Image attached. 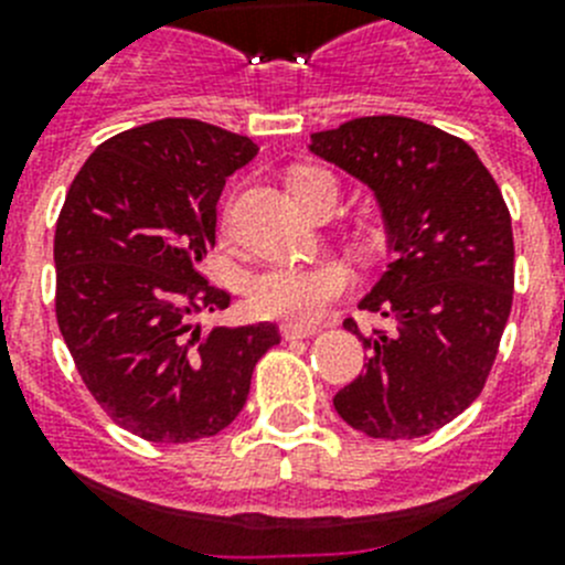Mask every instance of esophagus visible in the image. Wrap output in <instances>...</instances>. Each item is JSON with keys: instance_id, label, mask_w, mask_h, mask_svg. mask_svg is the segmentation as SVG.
Segmentation results:
<instances>
[{"instance_id": "1", "label": "esophagus", "mask_w": 565, "mask_h": 565, "mask_svg": "<svg viewBox=\"0 0 565 565\" xmlns=\"http://www.w3.org/2000/svg\"><path fill=\"white\" fill-rule=\"evenodd\" d=\"M313 333H317L313 326H294V322H286V326H282V337L286 339H308L313 337Z\"/></svg>"}]
</instances>
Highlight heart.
<instances>
[{"instance_id":"1","label":"heart","mask_w":565,"mask_h":565,"mask_svg":"<svg viewBox=\"0 0 565 565\" xmlns=\"http://www.w3.org/2000/svg\"><path fill=\"white\" fill-rule=\"evenodd\" d=\"M331 174L322 169H297L291 174V192L299 203L306 201L313 183ZM348 288V268L337 259L322 263H277L254 271L248 277V306L257 317L286 319L294 326H313L328 311L333 299Z\"/></svg>"}]
</instances>
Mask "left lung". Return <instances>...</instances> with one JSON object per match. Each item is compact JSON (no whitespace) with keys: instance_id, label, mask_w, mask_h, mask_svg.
Instances as JSON below:
<instances>
[{"instance_id":"obj_1","label":"left lung","mask_w":565,"mask_h":565,"mask_svg":"<svg viewBox=\"0 0 565 565\" xmlns=\"http://www.w3.org/2000/svg\"><path fill=\"white\" fill-rule=\"evenodd\" d=\"M311 152L376 192L393 259L359 302L393 331L359 333L367 364L333 396L371 438H418L481 396L512 311V221L467 141L404 115H367L311 135Z\"/></svg>"}]
</instances>
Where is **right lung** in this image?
Segmentation results:
<instances>
[{"label": "right lung", "instance_id": "obj_1", "mask_svg": "<svg viewBox=\"0 0 565 565\" xmlns=\"http://www.w3.org/2000/svg\"><path fill=\"white\" fill-rule=\"evenodd\" d=\"M257 152L246 135L194 118L143 124L89 154L58 212V331L102 411L147 441L217 436L279 344L271 322L192 326L232 302L201 266L226 178Z\"/></svg>", "mask_w": 565, "mask_h": 565}]
</instances>
